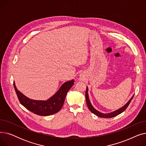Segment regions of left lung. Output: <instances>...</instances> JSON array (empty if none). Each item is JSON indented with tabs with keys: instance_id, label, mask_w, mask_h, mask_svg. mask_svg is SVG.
Masks as SVG:
<instances>
[{
	"instance_id": "1",
	"label": "left lung",
	"mask_w": 146,
	"mask_h": 146,
	"mask_svg": "<svg viewBox=\"0 0 146 146\" xmlns=\"http://www.w3.org/2000/svg\"><path fill=\"white\" fill-rule=\"evenodd\" d=\"M88 87H86V94H85V96H86V104H87V105H88V107L89 110L92 112L93 113L95 114L96 115L99 117H101V118H112V117H114L115 116H117L118 115L120 114L121 113H122V112H124L126 109L127 107L128 106L129 104H130V102H131V100L133 99L134 96H132V98L129 99V101L124 106H122L121 108L114 111L113 112H111V113H101L100 112H99L98 111H97L96 110H95L93 106L92 105V104H90V102L89 101V96H88Z\"/></svg>"
}]
</instances>
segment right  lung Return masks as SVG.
Returning <instances> with one entry per match:
<instances>
[{
	"label": "right lung",
	"mask_w": 146,
	"mask_h": 146,
	"mask_svg": "<svg viewBox=\"0 0 146 146\" xmlns=\"http://www.w3.org/2000/svg\"><path fill=\"white\" fill-rule=\"evenodd\" d=\"M73 85L74 80L67 81L63 83L57 93L47 101H36L21 93L13 82L14 88L20 103L28 110L41 116L51 115L58 112L62 108L68 91Z\"/></svg>",
	"instance_id": "obj_1"
}]
</instances>
